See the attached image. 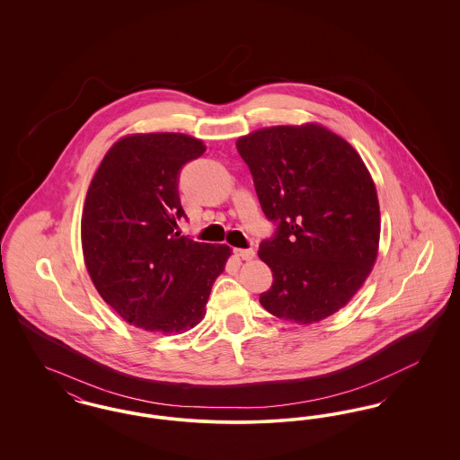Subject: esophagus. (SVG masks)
I'll return each instance as SVG.
<instances>
[{"instance_id":"obj_1","label":"esophagus","mask_w":460,"mask_h":460,"mask_svg":"<svg viewBox=\"0 0 460 460\" xmlns=\"http://www.w3.org/2000/svg\"><path fill=\"white\" fill-rule=\"evenodd\" d=\"M236 257H240L241 261H253L255 259V252L252 248H246V250H236L234 252Z\"/></svg>"}]
</instances>
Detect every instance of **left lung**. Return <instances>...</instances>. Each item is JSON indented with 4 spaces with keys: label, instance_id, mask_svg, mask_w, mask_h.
I'll return each instance as SVG.
<instances>
[{
    "label": "left lung",
    "instance_id": "obj_1",
    "mask_svg": "<svg viewBox=\"0 0 460 460\" xmlns=\"http://www.w3.org/2000/svg\"><path fill=\"white\" fill-rule=\"evenodd\" d=\"M236 148L263 214L278 222L259 250L274 276L261 304L295 324L319 323L350 302L377 259L371 172L350 143L317 122L257 129Z\"/></svg>",
    "mask_w": 460,
    "mask_h": 460
}]
</instances>
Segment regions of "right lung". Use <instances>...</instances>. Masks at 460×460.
<instances>
[{"instance_id": "add662e5", "label": "right lung", "mask_w": 460, "mask_h": 460, "mask_svg": "<svg viewBox=\"0 0 460 460\" xmlns=\"http://www.w3.org/2000/svg\"><path fill=\"white\" fill-rule=\"evenodd\" d=\"M207 150L181 132L128 134L93 175L81 219L83 255L102 298L126 323L184 332L205 317L233 250L181 236L179 169Z\"/></svg>"}]
</instances>
